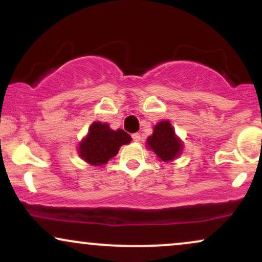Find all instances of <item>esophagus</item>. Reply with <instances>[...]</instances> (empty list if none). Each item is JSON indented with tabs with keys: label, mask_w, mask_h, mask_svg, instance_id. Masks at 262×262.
Listing matches in <instances>:
<instances>
[{
	"label": "esophagus",
	"mask_w": 262,
	"mask_h": 262,
	"mask_svg": "<svg viewBox=\"0 0 262 262\" xmlns=\"http://www.w3.org/2000/svg\"><path fill=\"white\" fill-rule=\"evenodd\" d=\"M132 138H133L134 141H140L141 139V135L139 133H134L133 135H132Z\"/></svg>",
	"instance_id": "esophagus-1"
}]
</instances>
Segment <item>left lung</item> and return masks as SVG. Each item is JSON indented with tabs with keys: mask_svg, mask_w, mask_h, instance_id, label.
<instances>
[{
	"mask_svg": "<svg viewBox=\"0 0 262 262\" xmlns=\"http://www.w3.org/2000/svg\"><path fill=\"white\" fill-rule=\"evenodd\" d=\"M148 149H151L162 161H172L182 151V141L176 137L169 121H162L154 127V132L146 139Z\"/></svg>",
	"mask_w": 262,
	"mask_h": 262,
	"instance_id": "8db88e82",
	"label": "left lung"
}]
</instances>
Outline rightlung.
Returning a JSON list of instances; mask_svg holds the SVG:
<instances>
[{"label":"right lung","instance_id":"1","mask_svg":"<svg viewBox=\"0 0 262 262\" xmlns=\"http://www.w3.org/2000/svg\"><path fill=\"white\" fill-rule=\"evenodd\" d=\"M130 135L122 129L113 130L107 123L95 122L80 143L79 155L90 165L101 166L118 154L119 148L130 143Z\"/></svg>","mask_w":262,"mask_h":262}]
</instances>
